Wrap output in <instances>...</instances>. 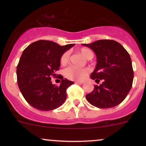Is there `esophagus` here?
I'll return each mask as SVG.
<instances>
[{"label": "esophagus", "instance_id": "esophagus-1", "mask_svg": "<svg viewBox=\"0 0 146 146\" xmlns=\"http://www.w3.org/2000/svg\"><path fill=\"white\" fill-rule=\"evenodd\" d=\"M83 83H84L83 82H79V81L75 82V84H82Z\"/></svg>", "mask_w": 146, "mask_h": 146}]
</instances>
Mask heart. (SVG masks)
I'll return each mask as SVG.
<instances>
[{
  "mask_svg": "<svg viewBox=\"0 0 146 146\" xmlns=\"http://www.w3.org/2000/svg\"><path fill=\"white\" fill-rule=\"evenodd\" d=\"M80 52L83 55L84 58L86 59L90 60L93 58V53L90 49L87 48H80ZM69 60V53L68 52H64L61 57H60V62L61 65L64 66L68 63ZM88 70L87 68H78L74 66H70L66 68L64 71V75L66 78L72 80H83L85 77L88 75Z\"/></svg>",
  "mask_w": 146,
  "mask_h": 146,
  "instance_id": "b5f03b06",
  "label": "heart"
}]
</instances>
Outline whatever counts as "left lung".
I'll use <instances>...</instances> for the list:
<instances>
[{
    "mask_svg": "<svg viewBox=\"0 0 146 146\" xmlns=\"http://www.w3.org/2000/svg\"><path fill=\"white\" fill-rule=\"evenodd\" d=\"M95 52L97 64L90 78L95 80L91 93L86 98L91 105L110 108L121 104L132 86L134 71L131 58L121 44L113 40H100L91 44H82Z\"/></svg>",
    "mask_w": 146,
    "mask_h": 146,
    "instance_id": "obj_1",
    "label": "left lung"
}]
</instances>
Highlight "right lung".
<instances>
[{
    "label": "right lung",
    "instance_id": "1",
    "mask_svg": "<svg viewBox=\"0 0 146 146\" xmlns=\"http://www.w3.org/2000/svg\"><path fill=\"white\" fill-rule=\"evenodd\" d=\"M73 46H60L40 40L23 51L16 70L17 82L25 100L33 108L48 111L60 107L66 100V89L74 82L63 79L56 72L60 69V57ZM51 77L61 80L59 87L52 84Z\"/></svg>",
    "mask_w": 146,
    "mask_h": 146
}]
</instances>
